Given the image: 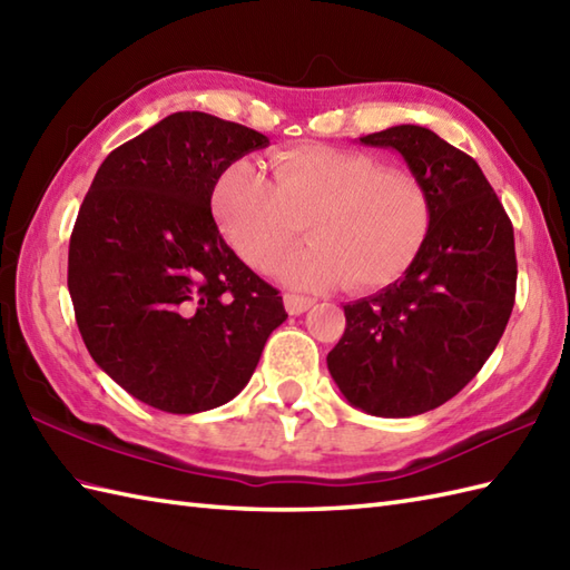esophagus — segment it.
<instances>
[{
  "label": "esophagus",
  "instance_id": "esophagus-1",
  "mask_svg": "<svg viewBox=\"0 0 570 570\" xmlns=\"http://www.w3.org/2000/svg\"><path fill=\"white\" fill-rule=\"evenodd\" d=\"M316 301L306 298V296H296V294H284V306L288 311V316H301V313H306Z\"/></svg>",
  "mask_w": 570,
  "mask_h": 570
}]
</instances>
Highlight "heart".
Wrapping results in <instances>:
<instances>
[{"label": "heart", "mask_w": 570, "mask_h": 570, "mask_svg": "<svg viewBox=\"0 0 570 570\" xmlns=\"http://www.w3.org/2000/svg\"><path fill=\"white\" fill-rule=\"evenodd\" d=\"M213 215L225 242L252 269H269L301 235L278 276L301 288L347 278L353 292L399 282L416 262L431 227L426 186L370 154L301 144L272 156V180L254 164L235 161L213 186Z\"/></svg>", "instance_id": "1"}]
</instances>
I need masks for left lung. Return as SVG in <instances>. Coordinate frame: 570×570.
Instances as JSON below:
<instances>
[{"label": "left lung", "mask_w": 570, "mask_h": 570, "mask_svg": "<svg viewBox=\"0 0 570 570\" xmlns=\"http://www.w3.org/2000/svg\"><path fill=\"white\" fill-rule=\"evenodd\" d=\"M402 154L426 186L431 227L399 282L345 308L328 370L350 404L406 419L445 404L498 347L514 308V229L472 156L399 125L360 137Z\"/></svg>", "instance_id": "1"}]
</instances>
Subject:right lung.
Masks as SVG:
<instances>
[{
  "label": "right lung",
  "instance_id": "right-lung-1",
  "mask_svg": "<svg viewBox=\"0 0 570 570\" xmlns=\"http://www.w3.org/2000/svg\"><path fill=\"white\" fill-rule=\"evenodd\" d=\"M264 147L220 117L168 115L107 156L80 205L68 249L78 331L100 370L154 409L227 404L286 321L210 210L217 176Z\"/></svg>",
  "mask_w": 570,
  "mask_h": 570
}]
</instances>
